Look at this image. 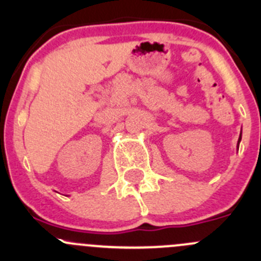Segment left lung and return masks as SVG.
I'll return each instance as SVG.
<instances>
[{"label":"left lung","instance_id":"obj_1","mask_svg":"<svg viewBox=\"0 0 261 261\" xmlns=\"http://www.w3.org/2000/svg\"><path fill=\"white\" fill-rule=\"evenodd\" d=\"M241 133H243V130H241ZM240 141H241V134H240V136H239V141H238V150H239V145H240Z\"/></svg>","mask_w":261,"mask_h":261}]
</instances>
